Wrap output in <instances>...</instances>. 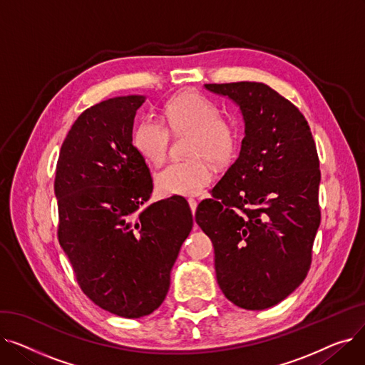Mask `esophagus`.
<instances>
[{
    "instance_id": "34e87169",
    "label": "esophagus",
    "mask_w": 365,
    "mask_h": 365,
    "mask_svg": "<svg viewBox=\"0 0 365 365\" xmlns=\"http://www.w3.org/2000/svg\"><path fill=\"white\" fill-rule=\"evenodd\" d=\"M187 202H189V207H190V210H192V213H195V210H197V200L195 198H189L187 200Z\"/></svg>"
}]
</instances>
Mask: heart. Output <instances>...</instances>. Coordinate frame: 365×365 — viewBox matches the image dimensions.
Listing matches in <instances>:
<instances>
[{
  "instance_id": "b5f03b06",
  "label": "heart",
  "mask_w": 365,
  "mask_h": 365,
  "mask_svg": "<svg viewBox=\"0 0 365 365\" xmlns=\"http://www.w3.org/2000/svg\"><path fill=\"white\" fill-rule=\"evenodd\" d=\"M164 115L175 133H190L186 152L190 158L173 161L157 173V187L164 195L194 197L213 182L210 160L216 165L231 163L240 145L234 124L219 118L217 106L198 93H185L171 99ZM168 130L157 120H142L133 133V145L150 164H160L167 155Z\"/></svg>"
}]
</instances>
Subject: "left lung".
<instances>
[{"mask_svg": "<svg viewBox=\"0 0 365 365\" xmlns=\"http://www.w3.org/2000/svg\"><path fill=\"white\" fill-rule=\"evenodd\" d=\"M204 87L240 106L245 136L195 220L213 242L226 299L262 311L292 294L311 267L321 222L317 146L302 112L269 86Z\"/></svg>", "mask_w": 365, "mask_h": 365, "instance_id": "obj_1", "label": "left lung"}]
</instances>
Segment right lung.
Here are the masks:
<instances>
[{"label": "right lung", "instance_id": "obj_1", "mask_svg": "<svg viewBox=\"0 0 365 365\" xmlns=\"http://www.w3.org/2000/svg\"><path fill=\"white\" fill-rule=\"evenodd\" d=\"M145 99L121 96L86 109L62 143L54 179L57 238L75 278L91 302L123 318L160 308L194 225L183 197L145 207L153 183L133 145Z\"/></svg>", "mask_w": 365, "mask_h": 365}]
</instances>
